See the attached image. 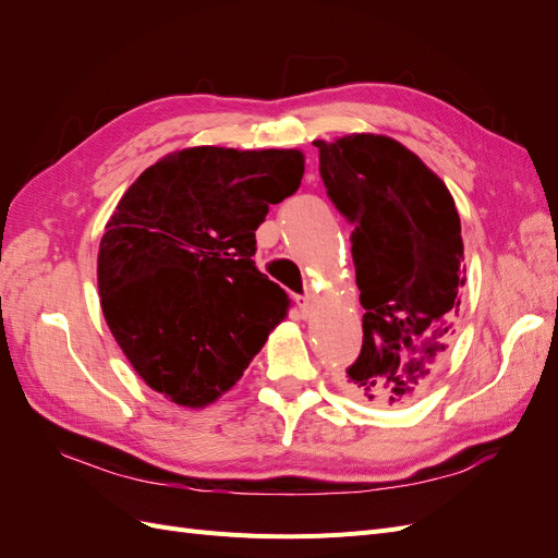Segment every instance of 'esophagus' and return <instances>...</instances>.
Segmentation results:
<instances>
[{
    "label": "esophagus",
    "instance_id": "esophagus-1",
    "mask_svg": "<svg viewBox=\"0 0 558 558\" xmlns=\"http://www.w3.org/2000/svg\"><path fill=\"white\" fill-rule=\"evenodd\" d=\"M295 302H298L300 312L305 314V316H310L312 310H314V305H316V298H314V295H302V298H295Z\"/></svg>",
    "mask_w": 558,
    "mask_h": 558
}]
</instances>
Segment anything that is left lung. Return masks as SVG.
<instances>
[{
	"mask_svg": "<svg viewBox=\"0 0 558 558\" xmlns=\"http://www.w3.org/2000/svg\"><path fill=\"white\" fill-rule=\"evenodd\" d=\"M318 172L353 228L363 349L349 391L379 404L412 400L449 347L465 283L461 218L430 167L373 132L316 140Z\"/></svg>",
	"mask_w": 558,
	"mask_h": 558,
	"instance_id": "1",
	"label": "left lung"
}]
</instances>
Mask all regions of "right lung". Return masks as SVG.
<instances>
[{
  "label": "right lung",
  "mask_w": 558,
  "mask_h": 558,
  "mask_svg": "<svg viewBox=\"0 0 558 558\" xmlns=\"http://www.w3.org/2000/svg\"><path fill=\"white\" fill-rule=\"evenodd\" d=\"M298 148L191 146L118 199L97 253L99 305L146 386L202 410L238 384L291 300L251 260L269 205L300 189Z\"/></svg>",
  "instance_id": "add662e5"
}]
</instances>
